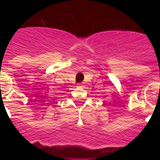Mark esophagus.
<instances>
[{
	"instance_id": "esophagus-1",
	"label": "esophagus",
	"mask_w": 160,
	"mask_h": 160,
	"mask_svg": "<svg viewBox=\"0 0 160 160\" xmlns=\"http://www.w3.org/2000/svg\"><path fill=\"white\" fill-rule=\"evenodd\" d=\"M79 84H80V83H79ZM79 87H80V88H81V87H82V86H79Z\"/></svg>"
}]
</instances>
